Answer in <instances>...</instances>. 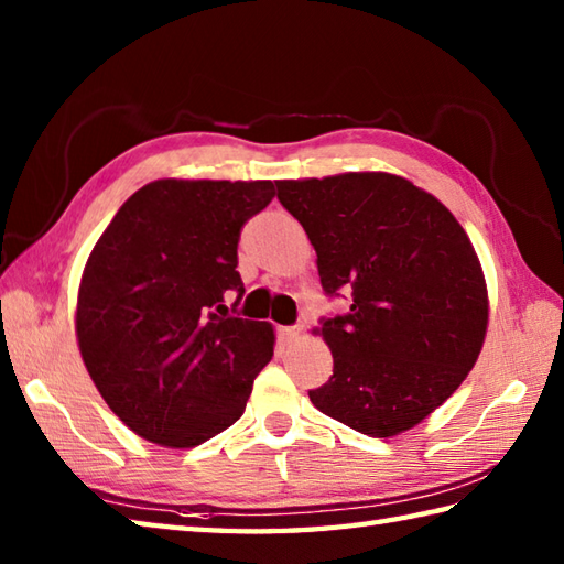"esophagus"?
Masks as SVG:
<instances>
[{
	"instance_id": "1",
	"label": "esophagus",
	"mask_w": 564,
	"mask_h": 564,
	"mask_svg": "<svg viewBox=\"0 0 564 564\" xmlns=\"http://www.w3.org/2000/svg\"><path fill=\"white\" fill-rule=\"evenodd\" d=\"M279 337H281V341L291 344V341H295L297 337H301V327H281L279 329Z\"/></svg>"
}]
</instances>
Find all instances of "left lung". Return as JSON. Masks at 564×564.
Instances as JSON below:
<instances>
[{
	"instance_id": "8db88e82",
	"label": "left lung",
	"mask_w": 564,
	"mask_h": 564,
	"mask_svg": "<svg viewBox=\"0 0 564 564\" xmlns=\"http://www.w3.org/2000/svg\"><path fill=\"white\" fill-rule=\"evenodd\" d=\"M317 251L322 291L349 313L317 329L334 356L310 390L322 414L388 438L458 390L480 356L489 303L480 259L453 213L386 172L275 182Z\"/></svg>"
}]
</instances>
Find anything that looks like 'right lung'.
<instances>
[{"mask_svg": "<svg viewBox=\"0 0 564 564\" xmlns=\"http://www.w3.org/2000/svg\"><path fill=\"white\" fill-rule=\"evenodd\" d=\"M273 194L271 182L160 178L94 245L77 295L82 361L138 436L194 448L242 416L275 337L225 297L242 301L239 232Z\"/></svg>", "mask_w": 564, "mask_h": 564, "instance_id": "obj_1", "label": "right lung"}]
</instances>
